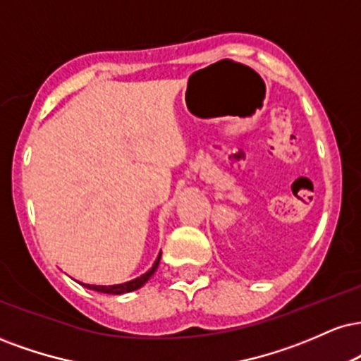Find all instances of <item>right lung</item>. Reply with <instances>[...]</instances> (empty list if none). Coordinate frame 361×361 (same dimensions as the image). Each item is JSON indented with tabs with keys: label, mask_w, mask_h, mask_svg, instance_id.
<instances>
[{
	"label": "right lung",
	"mask_w": 361,
	"mask_h": 361,
	"mask_svg": "<svg viewBox=\"0 0 361 361\" xmlns=\"http://www.w3.org/2000/svg\"><path fill=\"white\" fill-rule=\"evenodd\" d=\"M159 259H161V252H159L158 259L154 260L153 267L149 269V271L146 272V274L136 277V279L133 281H128V282H123V284H114V286H94V284H84V282H80L82 286L87 289H92V290H97V293H104V294H126V293H133V290H136L139 288H142V286L146 284L147 281H149V277L154 274L156 269L159 266Z\"/></svg>",
	"instance_id": "obj_1"
}]
</instances>
